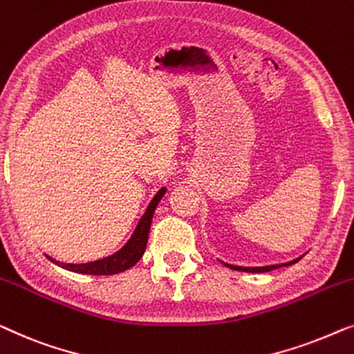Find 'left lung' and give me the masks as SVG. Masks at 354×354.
I'll list each match as a JSON object with an SVG mask.
<instances>
[{
	"label": "left lung",
	"instance_id": "8db88e82",
	"mask_svg": "<svg viewBox=\"0 0 354 354\" xmlns=\"http://www.w3.org/2000/svg\"><path fill=\"white\" fill-rule=\"evenodd\" d=\"M300 258H297V260H292L288 263H282V265H271V266H260V268H243V266H234V265H227V263H225V265L227 268H231V270L234 271H243V272H268V271H272V270H277V268L281 266H290L293 265V263H297Z\"/></svg>",
	"mask_w": 354,
	"mask_h": 354
}]
</instances>
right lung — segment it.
<instances>
[{"instance_id":"add662e5","label":"right lung","mask_w":354,"mask_h":354,"mask_svg":"<svg viewBox=\"0 0 354 354\" xmlns=\"http://www.w3.org/2000/svg\"><path fill=\"white\" fill-rule=\"evenodd\" d=\"M165 192H167V189L162 187L160 191L156 194V197L152 198L151 203H149L146 213H144L141 220H139L131 239L127 242L125 247H122V250L113 253V255L102 258V260H97V261L82 263V265H71V263H61L57 260H53L51 257H48V258L54 263V265L61 266V268H64V270L80 272V274L112 276V274H118V272L129 270V268L134 266L139 260H141L144 252H146L149 229H151L153 212H156L160 198L165 196Z\"/></svg>"}]
</instances>
